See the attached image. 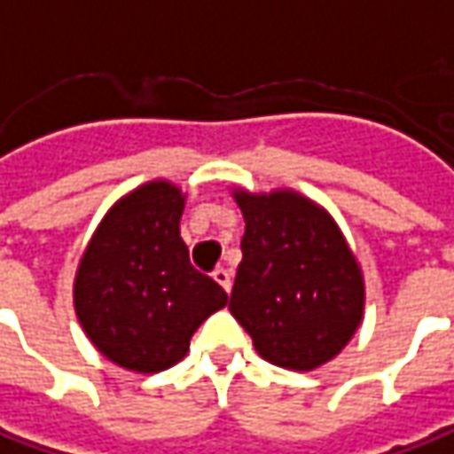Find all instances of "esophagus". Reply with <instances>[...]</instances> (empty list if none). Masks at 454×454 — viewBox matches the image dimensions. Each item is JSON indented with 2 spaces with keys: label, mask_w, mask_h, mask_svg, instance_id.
Returning <instances> with one entry per match:
<instances>
[{
  "label": "esophagus",
  "mask_w": 454,
  "mask_h": 454,
  "mask_svg": "<svg viewBox=\"0 0 454 454\" xmlns=\"http://www.w3.org/2000/svg\"><path fill=\"white\" fill-rule=\"evenodd\" d=\"M213 278L223 286V291H231V271H228V269H223V266L215 269V271H213Z\"/></svg>",
  "instance_id": "obj_1"
}]
</instances>
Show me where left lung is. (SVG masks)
Masks as SVG:
<instances>
[{
  "label": "left lung",
  "mask_w": 454,
  "mask_h": 454,
  "mask_svg": "<svg viewBox=\"0 0 454 454\" xmlns=\"http://www.w3.org/2000/svg\"><path fill=\"white\" fill-rule=\"evenodd\" d=\"M246 221L231 314L276 367L311 372L364 317V278L334 218L296 191L233 193Z\"/></svg>",
  "instance_id": "obj_1"
}]
</instances>
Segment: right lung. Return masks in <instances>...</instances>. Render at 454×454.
<instances>
[{"label":"right lung","mask_w":454,"mask_h":454,"mask_svg":"<svg viewBox=\"0 0 454 454\" xmlns=\"http://www.w3.org/2000/svg\"><path fill=\"white\" fill-rule=\"evenodd\" d=\"M185 196L150 180L105 213L74 276V311L95 349L118 367L155 374L180 362L191 336L228 294L191 266L180 239Z\"/></svg>","instance_id":"obj_1"}]
</instances>
